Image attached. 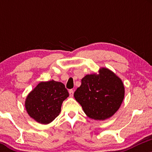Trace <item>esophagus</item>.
Wrapping results in <instances>:
<instances>
[{"mask_svg":"<svg viewBox=\"0 0 152 152\" xmlns=\"http://www.w3.org/2000/svg\"><path fill=\"white\" fill-rule=\"evenodd\" d=\"M69 94H70V97H72L73 96V94H74V91L73 90H70L69 91Z\"/></svg>","mask_w":152,"mask_h":152,"instance_id":"34e87169","label":"esophagus"}]
</instances>
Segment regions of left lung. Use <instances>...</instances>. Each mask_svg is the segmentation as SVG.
Segmentation results:
<instances>
[{
	"label": "left lung",
	"instance_id": "1",
	"mask_svg": "<svg viewBox=\"0 0 152 152\" xmlns=\"http://www.w3.org/2000/svg\"><path fill=\"white\" fill-rule=\"evenodd\" d=\"M74 97L88 117L104 120L119 109L124 99V87L114 72L102 68L98 75H87L82 78Z\"/></svg>",
	"mask_w": 152,
	"mask_h": 152
}]
</instances>
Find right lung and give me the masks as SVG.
<instances>
[{
  "mask_svg": "<svg viewBox=\"0 0 152 152\" xmlns=\"http://www.w3.org/2000/svg\"><path fill=\"white\" fill-rule=\"evenodd\" d=\"M68 96L63 83L54 80L41 82L27 96L25 106L31 118L46 124L59 115L63 101Z\"/></svg>",
  "mask_w": 152,
  "mask_h": 152,
  "instance_id": "1",
  "label": "right lung"
}]
</instances>
